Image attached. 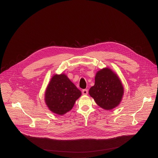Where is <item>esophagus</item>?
Here are the masks:
<instances>
[{
    "instance_id": "34e87169",
    "label": "esophagus",
    "mask_w": 158,
    "mask_h": 158,
    "mask_svg": "<svg viewBox=\"0 0 158 158\" xmlns=\"http://www.w3.org/2000/svg\"><path fill=\"white\" fill-rule=\"evenodd\" d=\"M82 92L83 95H87L88 94V90L87 89H83Z\"/></svg>"
}]
</instances>
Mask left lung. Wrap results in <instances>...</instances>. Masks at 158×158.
<instances>
[{"mask_svg":"<svg viewBox=\"0 0 158 158\" xmlns=\"http://www.w3.org/2000/svg\"><path fill=\"white\" fill-rule=\"evenodd\" d=\"M123 87L118 76L109 68L98 71L95 84L89 89V95L99 107L112 110L120 104L123 95Z\"/></svg>","mask_w":158,"mask_h":158,"instance_id":"1","label":"left lung"}]
</instances>
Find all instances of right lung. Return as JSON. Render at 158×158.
Returning <instances> with one entry per match:
<instances>
[{"instance_id": "obj_1", "label": "right lung", "mask_w": 158, "mask_h": 158, "mask_svg": "<svg viewBox=\"0 0 158 158\" xmlns=\"http://www.w3.org/2000/svg\"><path fill=\"white\" fill-rule=\"evenodd\" d=\"M81 95V90L65 74H55L46 89L44 100L51 112L61 115L73 109Z\"/></svg>"}]
</instances>
